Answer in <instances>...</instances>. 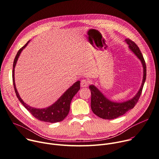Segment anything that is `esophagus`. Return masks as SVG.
<instances>
[{
	"instance_id": "obj_1",
	"label": "esophagus",
	"mask_w": 159,
	"mask_h": 159,
	"mask_svg": "<svg viewBox=\"0 0 159 159\" xmlns=\"http://www.w3.org/2000/svg\"><path fill=\"white\" fill-rule=\"evenodd\" d=\"M89 81L85 79H83L81 81V86L82 87H86L88 86V85H89Z\"/></svg>"
}]
</instances>
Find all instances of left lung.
Here are the masks:
<instances>
[{"label": "left lung", "instance_id": "8db88e82", "mask_svg": "<svg viewBox=\"0 0 159 159\" xmlns=\"http://www.w3.org/2000/svg\"><path fill=\"white\" fill-rule=\"evenodd\" d=\"M128 45L129 49L134 54L142 64L143 69V80L139 89L137 93L131 99L122 102H114L105 97L93 84H90L89 89L91 91V108L93 112L100 118L104 119H114L125 114L126 112L132 109L137 103L143 87L146 80L147 67L145 60L138 45L129 39L125 40Z\"/></svg>", "mask_w": 159, "mask_h": 159}]
</instances>
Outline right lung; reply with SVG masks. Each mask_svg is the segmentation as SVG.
<instances>
[{
  "label": "right lung",
  "instance_id": "add662e5",
  "mask_svg": "<svg viewBox=\"0 0 159 159\" xmlns=\"http://www.w3.org/2000/svg\"><path fill=\"white\" fill-rule=\"evenodd\" d=\"M30 42V40H29L17 52L13 63L12 80L16 96L23 106L37 119L50 123H55L62 121L66 118L69 112L70 102H71L74 96L78 93V92L80 89V81H77L76 82H75L69 88L55 103L43 109L34 108L30 106V105L26 103L20 97V94L16 89L14 79V68L21 52L28 45Z\"/></svg>",
  "mask_w": 159,
  "mask_h": 159
}]
</instances>
